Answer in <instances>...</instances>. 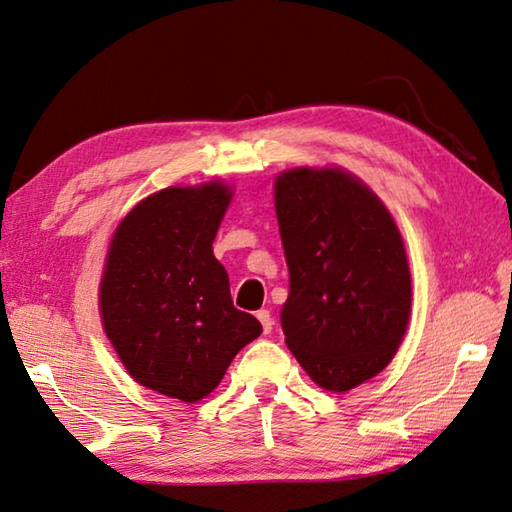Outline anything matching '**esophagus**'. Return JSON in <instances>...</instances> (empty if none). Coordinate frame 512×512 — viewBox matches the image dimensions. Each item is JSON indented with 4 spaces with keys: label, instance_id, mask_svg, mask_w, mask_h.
Returning <instances> with one entry per match:
<instances>
[{
    "label": "esophagus",
    "instance_id": "1",
    "mask_svg": "<svg viewBox=\"0 0 512 512\" xmlns=\"http://www.w3.org/2000/svg\"><path fill=\"white\" fill-rule=\"evenodd\" d=\"M256 318L260 320V325H263V331H265V333H269L271 327H274V318H271V314H269L267 309L256 311Z\"/></svg>",
    "mask_w": 512,
    "mask_h": 512
}]
</instances>
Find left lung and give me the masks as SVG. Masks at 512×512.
Masks as SVG:
<instances>
[{"instance_id": "obj_1", "label": "left lung", "mask_w": 512, "mask_h": 512, "mask_svg": "<svg viewBox=\"0 0 512 512\" xmlns=\"http://www.w3.org/2000/svg\"><path fill=\"white\" fill-rule=\"evenodd\" d=\"M289 267L285 342L309 378L349 391L393 360L411 316L400 229L358 176L294 168L274 185Z\"/></svg>"}]
</instances>
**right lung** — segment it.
Wrapping results in <instances>:
<instances>
[{
	"instance_id": "obj_1",
	"label": "right lung",
	"mask_w": 512,
	"mask_h": 512,
	"mask_svg": "<svg viewBox=\"0 0 512 512\" xmlns=\"http://www.w3.org/2000/svg\"><path fill=\"white\" fill-rule=\"evenodd\" d=\"M229 201L221 181L143 198L119 223L103 267L101 320L123 367L181 402L212 393L236 353L263 333L234 307L212 252Z\"/></svg>"
}]
</instances>
